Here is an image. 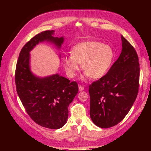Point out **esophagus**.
I'll return each instance as SVG.
<instances>
[{
  "label": "esophagus",
  "mask_w": 151,
  "mask_h": 151,
  "mask_svg": "<svg viewBox=\"0 0 151 151\" xmlns=\"http://www.w3.org/2000/svg\"><path fill=\"white\" fill-rule=\"evenodd\" d=\"M78 89H79L80 91H83L84 89V86H82V85H79L78 86Z\"/></svg>",
  "instance_id": "34e87169"
}]
</instances>
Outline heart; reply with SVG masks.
<instances>
[{"label":"heart","mask_w":151,"mask_h":151,"mask_svg":"<svg viewBox=\"0 0 151 151\" xmlns=\"http://www.w3.org/2000/svg\"><path fill=\"white\" fill-rule=\"evenodd\" d=\"M115 53L113 48L99 41H86L74 46L70 56L63 58V63L67 75L73 78L82 64L85 72L82 79L90 77L99 79L104 76L111 68Z\"/></svg>","instance_id":"b5f03b06"}]
</instances>
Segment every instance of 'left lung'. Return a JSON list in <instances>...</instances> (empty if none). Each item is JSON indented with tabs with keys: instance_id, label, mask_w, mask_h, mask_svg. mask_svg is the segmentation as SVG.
<instances>
[{
	"instance_id": "8db88e82",
	"label": "left lung",
	"mask_w": 151,
	"mask_h": 151,
	"mask_svg": "<svg viewBox=\"0 0 151 151\" xmlns=\"http://www.w3.org/2000/svg\"><path fill=\"white\" fill-rule=\"evenodd\" d=\"M119 57L106 75L89 86L90 117L107 129L123 119L136 101L139 89V63L136 50L121 36Z\"/></svg>"
}]
</instances>
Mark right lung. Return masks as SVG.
Listing matches in <instances>:
<instances>
[{
    "mask_svg": "<svg viewBox=\"0 0 151 151\" xmlns=\"http://www.w3.org/2000/svg\"><path fill=\"white\" fill-rule=\"evenodd\" d=\"M54 30L37 34L22 47L15 69L17 93L34 122L43 127L58 129L68 118V107L78 93L77 83L55 74L39 77L31 71L30 52L41 42L47 41L60 49L64 37H54Z\"/></svg>",
    "mask_w": 151,
    "mask_h": 151,
    "instance_id": "1",
    "label": "right lung"
}]
</instances>
